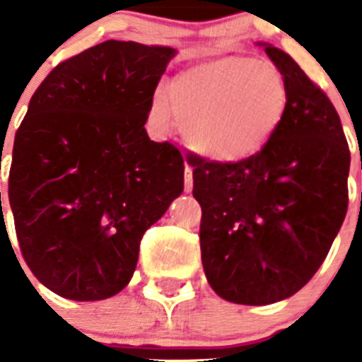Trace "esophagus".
<instances>
[{
    "label": "esophagus",
    "mask_w": 362,
    "mask_h": 362,
    "mask_svg": "<svg viewBox=\"0 0 362 362\" xmlns=\"http://www.w3.org/2000/svg\"><path fill=\"white\" fill-rule=\"evenodd\" d=\"M184 189L186 193H192L193 189V173H192V167L186 165V176H184Z\"/></svg>",
    "instance_id": "34e87169"
}]
</instances>
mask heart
I'll return each mask as SVG.
<instances>
[{
  "label": "heart",
  "mask_w": 362,
  "mask_h": 362,
  "mask_svg": "<svg viewBox=\"0 0 362 362\" xmlns=\"http://www.w3.org/2000/svg\"><path fill=\"white\" fill-rule=\"evenodd\" d=\"M289 109V86L270 62L221 56L182 71L169 93L158 90L152 116L182 125L193 152L214 163H240L269 146Z\"/></svg>",
  "instance_id": "1"
}]
</instances>
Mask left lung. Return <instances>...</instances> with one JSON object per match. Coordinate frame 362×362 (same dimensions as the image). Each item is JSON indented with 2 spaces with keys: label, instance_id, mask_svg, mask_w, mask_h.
<instances>
[{
  "label": "left lung",
  "instance_id": "8db88e82",
  "mask_svg": "<svg viewBox=\"0 0 362 362\" xmlns=\"http://www.w3.org/2000/svg\"><path fill=\"white\" fill-rule=\"evenodd\" d=\"M259 45L289 86L281 127L240 163L189 159L206 280L221 298L250 306L291 297L317 272L348 212L351 161L329 98L289 54Z\"/></svg>",
  "mask_w": 362,
  "mask_h": 362
}]
</instances>
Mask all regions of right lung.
Listing matches in <instances>:
<instances>
[{
    "instance_id": "1",
    "label": "right lung",
    "mask_w": 362,
    "mask_h": 362,
    "mask_svg": "<svg viewBox=\"0 0 362 362\" xmlns=\"http://www.w3.org/2000/svg\"><path fill=\"white\" fill-rule=\"evenodd\" d=\"M176 50L99 42L37 88L13 146L8 204L35 278L71 300L120 293L142 235L184 192V159L144 124ZM1 195V193H0Z\"/></svg>"
}]
</instances>
